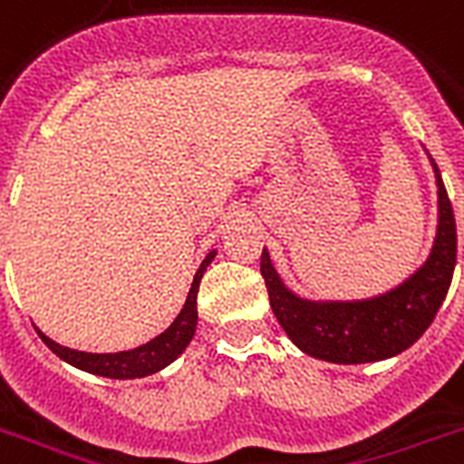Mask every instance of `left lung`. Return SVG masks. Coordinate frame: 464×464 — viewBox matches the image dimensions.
I'll return each mask as SVG.
<instances>
[{"mask_svg":"<svg viewBox=\"0 0 464 464\" xmlns=\"http://www.w3.org/2000/svg\"><path fill=\"white\" fill-rule=\"evenodd\" d=\"M438 187V226L429 257L397 287L367 299H304L282 282L263 247L260 272L279 326L296 348L335 365H362L411 348L433 324L450 289L458 233L440 169L430 158Z\"/></svg>","mask_w":464,"mask_h":464,"instance_id":"obj_1","label":"left lung"}]
</instances>
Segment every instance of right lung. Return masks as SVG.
I'll list each match as a JSON object with an SVG mask.
<instances>
[{
    "label": "right lung",
    "instance_id": "1",
    "mask_svg": "<svg viewBox=\"0 0 464 464\" xmlns=\"http://www.w3.org/2000/svg\"><path fill=\"white\" fill-rule=\"evenodd\" d=\"M214 257H217V247L208 250L207 257L201 260L199 270L194 275L192 287H189V295H187L185 306L177 314L175 321L160 335H155L153 341L143 343L138 348L119 350V353H84V350L65 348V345L51 341L44 331H38V328L35 331L60 360H65V362H70L77 370H84V372L109 377V380H138V377L160 372L162 367L175 362L185 353V348L194 338V331H197V292H199L201 277H204V272H207Z\"/></svg>",
    "mask_w": 464,
    "mask_h": 464
}]
</instances>
